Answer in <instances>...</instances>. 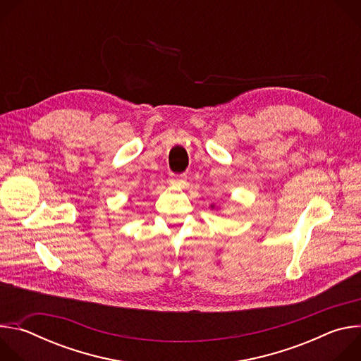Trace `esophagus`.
Returning a JSON list of instances; mask_svg holds the SVG:
<instances>
[{"label":"esophagus","mask_w":361,"mask_h":361,"mask_svg":"<svg viewBox=\"0 0 361 361\" xmlns=\"http://www.w3.org/2000/svg\"><path fill=\"white\" fill-rule=\"evenodd\" d=\"M169 180H170V184H171V185L180 187V185H183V184L185 183V176H181V174H170Z\"/></svg>","instance_id":"34e87169"}]
</instances>
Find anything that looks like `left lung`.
<instances>
[{"mask_svg": "<svg viewBox=\"0 0 361 361\" xmlns=\"http://www.w3.org/2000/svg\"><path fill=\"white\" fill-rule=\"evenodd\" d=\"M214 207H216V205H214V204H212V209H214Z\"/></svg>", "mask_w": 361, "mask_h": 361, "instance_id": "1", "label": "left lung"}]
</instances>
